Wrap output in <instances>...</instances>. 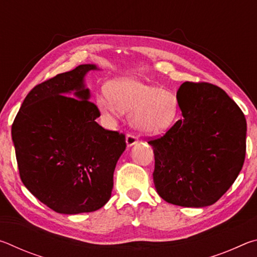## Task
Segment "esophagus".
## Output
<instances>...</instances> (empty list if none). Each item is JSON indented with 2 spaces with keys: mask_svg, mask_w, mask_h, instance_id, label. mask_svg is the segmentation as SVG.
Here are the masks:
<instances>
[{
  "mask_svg": "<svg viewBox=\"0 0 257 257\" xmlns=\"http://www.w3.org/2000/svg\"><path fill=\"white\" fill-rule=\"evenodd\" d=\"M125 142H127L128 146H133L138 143V138L133 134H128L127 137H125Z\"/></svg>",
  "mask_w": 257,
  "mask_h": 257,
  "instance_id": "esophagus-1",
  "label": "esophagus"
}]
</instances>
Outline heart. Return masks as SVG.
Instances as JSON below:
<instances>
[{"label": "heart", "mask_w": 257, "mask_h": 257, "mask_svg": "<svg viewBox=\"0 0 257 257\" xmlns=\"http://www.w3.org/2000/svg\"><path fill=\"white\" fill-rule=\"evenodd\" d=\"M96 104L107 116L132 113V124L149 135L170 128L178 110L175 95L137 78H121L111 82L108 93L99 94Z\"/></svg>", "instance_id": "obj_1"}]
</instances>
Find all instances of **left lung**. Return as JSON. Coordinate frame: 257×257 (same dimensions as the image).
Instances as JSON below:
<instances>
[{"mask_svg": "<svg viewBox=\"0 0 257 257\" xmlns=\"http://www.w3.org/2000/svg\"><path fill=\"white\" fill-rule=\"evenodd\" d=\"M177 99L184 119L149 142L155 159V188L175 205H212L242 168L245 115L223 89L208 82H184Z\"/></svg>", "mask_w": 257, "mask_h": 257, "instance_id": "1", "label": "left lung"}]
</instances>
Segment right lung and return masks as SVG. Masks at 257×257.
<instances>
[{
    "instance_id": "right-lung-1",
    "label": "right lung",
    "mask_w": 257,
    "mask_h": 257,
    "mask_svg": "<svg viewBox=\"0 0 257 257\" xmlns=\"http://www.w3.org/2000/svg\"><path fill=\"white\" fill-rule=\"evenodd\" d=\"M96 69L80 64L35 86L12 123L21 181L43 204L62 214L105 205L116 162L125 150L123 134L95 121L101 113L89 101L84 77Z\"/></svg>"
}]
</instances>
